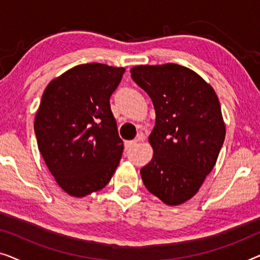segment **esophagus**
<instances>
[{"instance_id": "esophagus-1", "label": "esophagus", "mask_w": 260, "mask_h": 260, "mask_svg": "<svg viewBox=\"0 0 260 260\" xmlns=\"http://www.w3.org/2000/svg\"><path fill=\"white\" fill-rule=\"evenodd\" d=\"M140 141H141V137H138L137 140H135V141H127V142H125V148H126V149L134 148L135 145H136Z\"/></svg>"}]
</instances>
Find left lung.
Here are the masks:
<instances>
[{"instance_id": "1", "label": "left lung", "mask_w": 260, "mask_h": 260, "mask_svg": "<svg viewBox=\"0 0 260 260\" xmlns=\"http://www.w3.org/2000/svg\"><path fill=\"white\" fill-rule=\"evenodd\" d=\"M130 73L156 113L149 136L154 155L142 180L163 204L181 205L200 189L225 141L219 98L204 78L176 63L138 65Z\"/></svg>"}]
</instances>
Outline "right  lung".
Here are the masks:
<instances>
[{
    "mask_svg": "<svg viewBox=\"0 0 260 260\" xmlns=\"http://www.w3.org/2000/svg\"><path fill=\"white\" fill-rule=\"evenodd\" d=\"M125 69L74 66L45 88L34 118L38 147L59 187L84 198L110 182L123 152L110 97Z\"/></svg>",
    "mask_w": 260,
    "mask_h": 260,
    "instance_id": "1",
    "label": "right lung"
}]
</instances>
